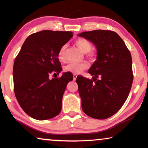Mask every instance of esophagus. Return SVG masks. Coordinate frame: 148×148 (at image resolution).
<instances>
[{
    "label": "esophagus",
    "mask_w": 148,
    "mask_h": 148,
    "mask_svg": "<svg viewBox=\"0 0 148 148\" xmlns=\"http://www.w3.org/2000/svg\"><path fill=\"white\" fill-rule=\"evenodd\" d=\"M77 75L76 74H73V80L75 81L77 79Z\"/></svg>",
    "instance_id": "34e87169"
}]
</instances>
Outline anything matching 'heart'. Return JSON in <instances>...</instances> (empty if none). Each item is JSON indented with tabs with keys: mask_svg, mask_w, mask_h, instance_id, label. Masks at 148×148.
Returning a JSON list of instances; mask_svg holds the SVG:
<instances>
[{
	"mask_svg": "<svg viewBox=\"0 0 148 148\" xmlns=\"http://www.w3.org/2000/svg\"><path fill=\"white\" fill-rule=\"evenodd\" d=\"M75 44L77 47L84 53L89 52L92 48V43L88 40L85 39V38H79V39L77 40ZM65 50L66 45H63L60 47L59 51H58V57L60 61H64L66 59ZM88 67V64L85 62H79V63L71 62V63L67 64L64 67V70L66 72H69L74 74H78L82 72L83 71L86 70Z\"/></svg>",
	"mask_w": 148,
	"mask_h": 148,
	"instance_id": "obj_1",
	"label": "heart"
}]
</instances>
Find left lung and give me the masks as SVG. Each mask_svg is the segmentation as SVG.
I'll return each mask as SVG.
<instances>
[{"label":"left lung","instance_id":"obj_1","mask_svg":"<svg viewBox=\"0 0 148 148\" xmlns=\"http://www.w3.org/2000/svg\"><path fill=\"white\" fill-rule=\"evenodd\" d=\"M92 42L97 59L89 69L92 79L77 77L82 110L96 119L109 118L120 110L132 86V58L125 42L116 32L94 30L78 34Z\"/></svg>","mask_w":148,"mask_h":148}]
</instances>
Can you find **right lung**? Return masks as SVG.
Wrapping results in <instances>:
<instances>
[{"instance_id": "1", "label": "right lung", "mask_w": 148, "mask_h": 148, "mask_svg": "<svg viewBox=\"0 0 148 148\" xmlns=\"http://www.w3.org/2000/svg\"><path fill=\"white\" fill-rule=\"evenodd\" d=\"M72 37L71 32H36L28 36L16 57L14 92L20 106L32 118L47 120L61 111L62 96L73 76L66 72L50 80L49 75L62 70L58 51Z\"/></svg>"}]
</instances>
